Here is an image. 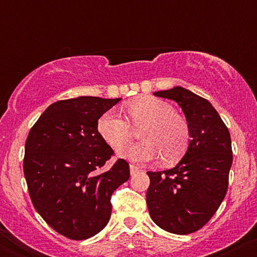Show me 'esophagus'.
Here are the masks:
<instances>
[{
	"label": "esophagus",
	"mask_w": 257,
	"mask_h": 257,
	"mask_svg": "<svg viewBox=\"0 0 257 257\" xmlns=\"http://www.w3.org/2000/svg\"><path fill=\"white\" fill-rule=\"evenodd\" d=\"M139 169H140V168L137 167V166H134V164H131V174H132V175H134L135 173H138Z\"/></svg>",
	"instance_id": "1"
}]
</instances>
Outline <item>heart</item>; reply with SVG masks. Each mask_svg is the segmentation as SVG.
I'll return each mask as SVG.
<instances>
[{"instance_id":"heart-1","label":"heart","mask_w":257,"mask_h":257,"mask_svg":"<svg viewBox=\"0 0 257 257\" xmlns=\"http://www.w3.org/2000/svg\"><path fill=\"white\" fill-rule=\"evenodd\" d=\"M129 119L135 128L145 125L140 133L144 141L123 146L131 140L132 125L113 111L102 114L98 120V131L102 139L119 157L135 163H145L162 156L164 164H173L184 157L190 146V125L181 114L174 112L168 102L152 96H143L126 105Z\"/></svg>"}]
</instances>
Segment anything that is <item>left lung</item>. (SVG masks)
I'll return each mask as SVG.
<instances>
[{
	"mask_svg": "<svg viewBox=\"0 0 257 257\" xmlns=\"http://www.w3.org/2000/svg\"><path fill=\"white\" fill-rule=\"evenodd\" d=\"M153 94L178 102L191 140L173 169L147 172V208L164 231L188 234L202 228L225 198L233 161L231 135L213 105L191 90L174 87Z\"/></svg>",
	"mask_w": 257,
	"mask_h": 257,
	"instance_id": "8db88e82",
	"label": "left lung"
}]
</instances>
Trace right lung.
I'll use <instances>...</instances> for the list:
<instances>
[{
  "label": "right lung",
  "instance_id": "obj_1",
  "mask_svg": "<svg viewBox=\"0 0 257 257\" xmlns=\"http://www.w3.org/2000/svg\"><path fill=\"white\" fill-rule=\"evenodd\" d=\"M119 100H60L47 107L26 139L24 175L32 204L70 239H87L107 225L112 193L131 176L122 158L100 172L113 150L98 132V120Z\"/></svg>",
  "mask_w": 257,
  "mask_h": 257
}]
</instances>
